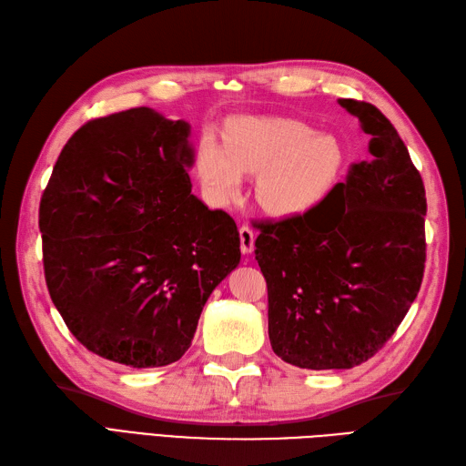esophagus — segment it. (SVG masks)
<instances>
[{
    "label": "esophagus",
    "mask_w": 466,
    "mask_h": 466,
    "mask_svg": "<svg viewBox=\"0 0 466 466\" xmlns=\"http://www.w3.org/2000/svg\"><path fill=\"white\" fill-rule=\"evenodd\" d=\"M240 248H242V252L244 254H252V249H254V240H256V234H254V230L249 228V226H240Z\"/></svg>",
    "instance_id": "obj_1"
}]
</instances>
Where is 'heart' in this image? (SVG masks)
Returning a JSON list of instances; mask_svg holds the SVG:
<instances>
[{
    "label": "heart",
    "mask_w": 466,
    "mask_h": 466,
    "mask_svg": "<svg viewBox=\"0 0 466 466\" xmlns=\"http://www.w3.org/2000/svg\"><path fill=\"white\" fill-rule=\"evenodd\" d=\"M344 153L332 136L289 117H242L224 136L200 143L197 173L217 205L242 193L244 175H256L254 197L276 218H293L315 208L335 185Z\"/></svg>",
    "instance_id": "1"
}]
</instances>
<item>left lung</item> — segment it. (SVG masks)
<instances>
[{
    "label": "left lung",
    "mask_w": 466,
    "mask_h": 466,
    "mask_svg": "<svg viewBox=\"0 0 466 466\" xmlns=\"http://www.w3.org/2000/svg\"><path fill=\"white\" fill-rule=\"evenodd\" d=\"M339 104L370 136L372 157L301 217L254 222L271 349L307 370L372 358L408 315L425 269V187L408 147L376 106Z\"/></svg>",
    "instance_id": "8db88e82"
}]
</instances>
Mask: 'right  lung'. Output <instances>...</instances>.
Returning <instances> with one entry per match:
<instances>
[{"label": "right lung", "instance_id": "1", "mask_svg": "<svg viewBox=\"0 0 466 466\" xmlns=\"http://www.w3.org/2000/svg\"><path fill=\"white\" fill-rule=\"evenodd\" d=\"M190 126L151 108L90 119L58 155L39 207L45 281L90 352L177 362L214 288L240 264L224 210L190 193Z\"/></svg>", "mask_w": 466, "mask_h": 466}]
</instances>
